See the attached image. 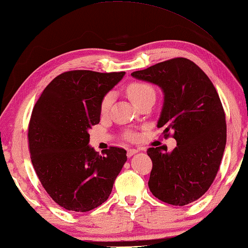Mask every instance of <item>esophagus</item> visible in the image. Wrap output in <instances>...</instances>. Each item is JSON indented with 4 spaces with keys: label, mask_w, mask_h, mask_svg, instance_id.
<instances>
[{
    "label": "esophagus",
    "mask_w": 248,
    "mask_h": 248,
    "mask_svg": "<svg viewBox=\"0 0 248 248\" xmlns=\"http://www.w3.org/2000/svg\"><path fill=\"white\" fill-rule=\"evenodd\" d=\"M137 153H138V150H136V148H128L127 156H128V157H131V156H133L134 154H137Z\"/></svg>",
    "instance_id": "1"
}]
</instances>
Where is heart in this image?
<instances>
[{
	"instance_id": "b5f03b06",
	"label": "heart",
	"mask_w": 248,
	"mask_h": 248,
	"mask_svg": "<svg viewBox=\"0 0 248 248\" xmlns=\"http://www.w3.org/2000/svg\"><path fill=\"white\" fill-rule=\"evenodd\" d=\"M127 94L130 100L132 101L134 105L138 104L143 100H145L147 97H155V91L151 84L146 82H141V81H134V82L130 83L127 87ZM115 95L112 92H108L106 95L103 97L101 102V112L102 114H107L109 111L110 107L114 103ZM128 140H133L136 138L133 133H128L125 136Z\"/></svg>"
}]
</instances>
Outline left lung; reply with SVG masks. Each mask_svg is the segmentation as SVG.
I'll use <instances>...</instances> for the list:
<instances>
[{"label":"left lung","mask_w":248,"mask_h":248,"mask_svg":"<svg viewBox=\"0 0 248 248\" xmlns=\"http://www.w3.org/2000/svg\"><path fill=\"white\" fill-rule=\"evenodd\" d=\"M133 78L154 83L164 93L157 128L172 131L173 151L150 147L152 194L173 206L199 200L217 175L227 142L226 115L213 82L199 66L178 57L134 71Z\"/></svg>","instance_id":"8db88e82"}]
</instances>
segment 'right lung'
I'll return each instance as SVG.
<instances>
[{"mask_svg":"<svg viewBox=\"0 0 248 248\" xmlns=\"http://www.w3.org/2000/svg\"><path fill=\"white\" fill-rule=\"evenodd\" d=\"M124 74L66 71L49 82L33 107L31 161L47 194L67 210L85 213L102 205L127 161L124 148L111 146L100 155L89 145L103 97Z\"/></svg>","mask_w":248,"mask_h":248,"instance_id":"right-lung-1","label":"right lung"}]
</instances>
